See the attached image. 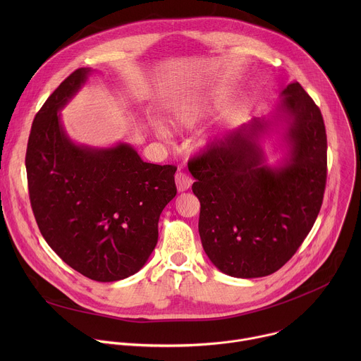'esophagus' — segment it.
Here are the masks:
<instances>
[{"label": "esophagus", "mask_w": 361, "mask_h": 361, "mask_svg": "<svg viewBox=\"0 0 361 361\" xmlns=\"http://www.w3.org/2000/svg\"><path fill=\"white\" fill-rule=\"evenodd\" d=\"M191 184H192V178L188 174H185L183 171H178L176 174V185H177V190L180 192L188 190L191 187Z\"/></svg>", "instance_id": "obj_1"}]
</instances>
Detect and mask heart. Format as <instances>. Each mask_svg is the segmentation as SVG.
I'll use <instances>...</instances> for the list:
<instances>
[{
    "label": "heart",
    "mask_w": 361,
    "mask_h": 361,
    "mask_svg": "<svg viewBox=\"0 0 361 361\" xmlns=\"http://www.w3.org/2000/svg\"><path fill=\"white\" fill-rule=\"evenodd\" d=\"M220 92H210L205 95H188L170 109L169 123L178 131L191 130L197 127L205 117H207L221 101ZM159 131L164 134V127H159ZM201 145L207 144V140H201Z\"/></svg>",
    "instance_id": "b5f03b06"
}]
</instances>
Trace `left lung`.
<instances>
[{
  "mask_svg": "<svg viewBox=\"0 0 361 361\" xmlns=\"http://www.w3.org/2000/svg\"><path fill=\"white\" fill-rule=\"evenodd\" d=\"M280 98L271 120L252 118L188 163L201 205L202 248L231 277H264L281 269L310 233L323 204L327 135L322 111L297 81ZM277 128L288 149L271 168L261 138Z\"/></svg>",
  "mask_w": 361,
  "mask_h": 361,
  "instance_id": "1",
  "label": "left lung"
}]
</instances>
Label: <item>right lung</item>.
<instances>
[{
    "instance_id": "add662e5",
    "label": "right lung",
    "mask_w": 361,
    "mask_h": 361,
    "mask_svg": "<svg viewBox=\"0 0 361 361\" xmlns=\"http://www.w3.org/2000/svg\"><path fill=\"white\" fill-rule=\"evenodd\" d=\"M91 73L75 70L47 98L32 121L25 167L48 245L82 276L111 283L147 263L160 214L177 194V167L145 163L127 142L94 148L67 135L60 111Z\"/></svg>"
}]
</instances>
